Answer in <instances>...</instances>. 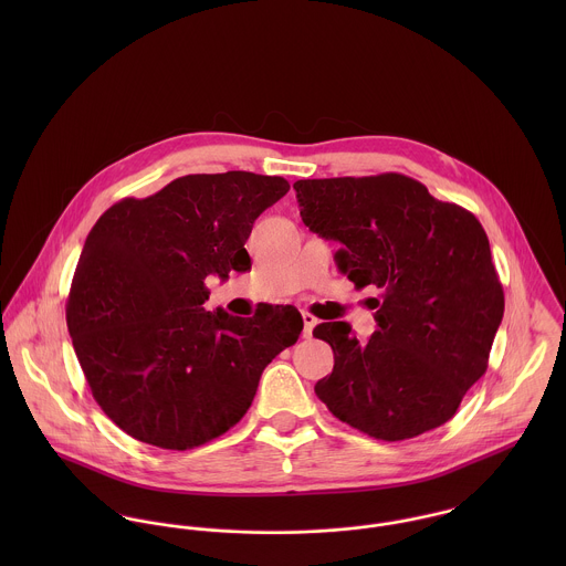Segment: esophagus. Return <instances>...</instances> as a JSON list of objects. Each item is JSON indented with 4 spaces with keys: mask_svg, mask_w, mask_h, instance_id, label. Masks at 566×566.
<instances>
[{
    "mask_svg": "<svg viewBox=\"0 0 566 566\" xmlns=\"http://www.w3.org/2000/svg\"><path fill=\"white\" fill-rule=\"evenodd\" d=\"M316 323H318V321H316L310 312H303V337H312Z\"/></svg>",
    "mask_w": 566,
    "mask_h": 566,
    "instance_id": "obj_1",
    "label": "esophagus"
}]
</instances>
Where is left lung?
I'll return each instance as SVG.
<instances>
[{
    "instance_id": "obj_1",
    "label": "left lung",
    "mask_w": 566,
    "mask_h": 566,
    "mask_svg": "<svg viewBox=\"0 0 566 566\" xmlns=\"http://www.w3.org/2000/svg\"><path fill=\"white\" fill-rule=\"evenodd\" d=\"M294 189L305 227L342 243L339 272L381 292L370 298L377 331L366 344L348 323L314 328L335 357L318 399L386 442L444 424L484 375L505 307L480 220L397 171L307 178Z\"/></svg>"
}]
</instances>
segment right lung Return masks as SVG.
<instances>
[{
	"label": "right lung",
	"mask_w": 566,
	"mask_h": 566,
	"mask_svg": "<svg viewBox=\"0 0 566 566\" xmlns=\"http://www.w3.org/2000/svg\"><path fill=\"white\" fill-rule=\"evenodd\" d=\"M290 191L281 176L189 174L124 198L91 229L67 328L102 411L135 440L187 451L235 427L263 368L296 344L294 307L252 318L205 312V279L250 270L254 220Z\"/></svg>",
	"instance_id": "obj_1"
}]
</instances>
